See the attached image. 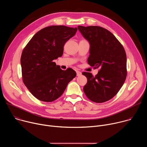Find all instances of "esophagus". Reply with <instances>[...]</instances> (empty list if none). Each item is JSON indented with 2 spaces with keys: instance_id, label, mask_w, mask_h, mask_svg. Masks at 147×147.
<instances>
[{
  "instance_id": "1",
  "label": "esophagus",
  "mask_w": 147,
  "mask_h": 147,
  "mask_svg": "<svg viewBox=\"0 0 147 147\" xmlns=\"http://www.w3.org/2000/svg\"><path fill=\"white\" fill-rule=\"evenodd\" d=\"M76 73H77V76H80L81 75V73L79 71H76Z\"/></svg>"
}]
</instances>
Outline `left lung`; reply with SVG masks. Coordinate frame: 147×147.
Instances as JSON below:
<instances>
[{"mask_svg": "<svg viewBox=\"0 0 147 147\" xmlns=\"http://www.w3.org/2000/svg\"><path fill=\"white\" fill-rule=\"evenodd\" d=\"M81 34L90 42L88 63L98 74L82 72L87 78L83 88L87 98L96 103L107 102L120 90L127 77V57L118 39L108 30L99 26H78Z\"/></svg>", "mask_w": 147, "mask_h": 147, "instance_id": "1", "label": "left lung"}]
</instances>
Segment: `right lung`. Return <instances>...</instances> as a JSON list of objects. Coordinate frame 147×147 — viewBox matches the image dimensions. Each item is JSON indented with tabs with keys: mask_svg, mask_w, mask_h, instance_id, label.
I'll return each instance as SVG.
<instances>
[{
	"mask_svg": "<svg viewBox=\"0 0 147 147\" xmlns=\"http://www.w3.org/2000/svg\"><path fill=\"white\" fill-rule=\"evenodd\" d=\"M77 28L52 26L37 32L24 48L21 56L23 82L38 99L50 102L59 98L76 73L63 70L53 60L61 57L66 42Z\"/></svg>",
	"mask_w": 147,
	"mask_h": 147,
	"instance_id": "right-lung-1",
	"label": "right lung"
}]
</instances>
